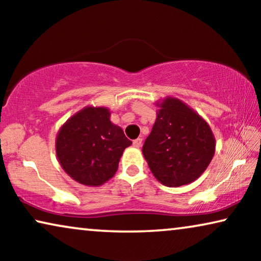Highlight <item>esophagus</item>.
I'll return each instance as SVG.
<instances>
[{
  "label": "esophagus",
  "mask_w": 261,
  "mask_h": 261,
  "mask_svg": "<svg viewBox=\"0 0 261 261\" xmlns=\"http://www.w3.org/2000/svg\"><path fill=\"white\" fill-rule=\"evenodd\" d=\"M141 145H142V139H140V138L135 139V140L133 141V146H134V147L140 148V147H141Z\"/></svg>",
  "instance_id": "34e87169"
}]
</instances>
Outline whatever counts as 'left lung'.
Listing matches in <instances>:
<instances>
[{"instance_id":"left-lung-1","label":"left lung","mask_w":261,"mask_h":261,"mask_svg":"<svg viewBox=\"0 0 261 261\" xmlns=\"http://www.w3.org/2000/svg\"><path fill=\"white\" fill-rule=\"evenodd\" d=\"M159 107L151 134L142 147L149 170L169 188L188 185L201 177L215 154L216 140L208 122L176 97Z\"/></svg>"}]
</instances>
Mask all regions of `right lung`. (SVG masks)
Wrapping results in <instances>:
<instances>
[{"label":"right lung","mask_w":261,"mask_h":261,"mask_svg":"<svg viewBox=\"0 0 261 261\" xmlns=\"http://www.w3.org/2000/svg\"><path fill=\"white\" fill-rule=\"evenodd\" d=\"M107 107L87 106L60 127L56 154L63 170L85 187H99L114 177L132 141L110 121Z\"/></svg>","instance_id":"add662e5"}]
</instances>
